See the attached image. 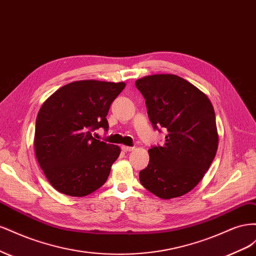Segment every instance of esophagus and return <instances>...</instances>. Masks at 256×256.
Returning a JSON list of instances; mask_svg holds the SVG:
<instances>
[{"instance_id": "34e87169", "label": "esophagus", "mask_w": 256, "mask_h": 256, "mask_svg": "<svg viewBox=\"0 0 256 256\" xmlns=\"http://www.w3.org/2000/svg\"><path fill=\"white\" fill-rule=\"evenodd\" d=\"M122 150L125 152H132L134 150V147H130V146H126V145H122Z\"/></svg>"}]
</instances>
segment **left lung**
I'll use <instances>...</instances> for the list:
<instances>
[{"label":"left lung","instance_id":"1","mask_svg":"<svg viewBox=\"0 0 256 256\" xmlns=\"http://www.w3.org/2000/svg\"><path fill=\"white\" fill-rule=\"evenodd\" d=\"M136 86L154 128L168 131L164 145L148 150L140 182L160 198L182 196L202 180L218 150L214 106L202 90L176 74L146 76Z\"/></svg>","mask_w":256,"mask_h":256}]
</instances>
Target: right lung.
<instances>
[{"instance_id": "add662e5", "label": "right lung", "mask_w": 256, "mask_h": 256, "mask_svg": "<svg viewBox=\"0 0 256 256\" xmlns=\"http://www.w3.org/2000/svg\"><path fill=\"white\" fill-rule=\"evenodd\" d=\"M125 82L82 80L64 85L46 100L37 114L34 150L52 187L69 196L99 189L118 158V145L92 136L109 128L106 115Z\"/></svg>"}]
</instances>
